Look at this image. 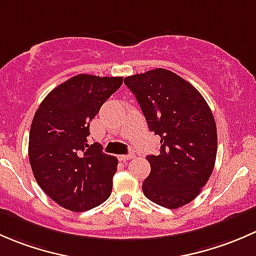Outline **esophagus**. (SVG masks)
<instances>
[{
    "mask_svg": "<svg viewBox=\"0 0 256 256\" xmlns=\"http://www.w3.org/2000/svg\"><path fill=\"white\" fill-rule=\"evenodd\" d=\"M134 156H136V154H134V152H129V154H127V155H120V160H122V162H127V160L133 159Z\"/></svg>",
    "mask_w": 256,
    "mask_h": 256,
    "instance_id": "obj_1",
    "label": "esophagus"
}]
</instances>
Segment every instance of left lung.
Returning a JSON list of instances; mask_svg holds the SVG:
<instances>
[{"label":"left lung","mask_w":256,"mask_h":256,"mask_svg":"<svg viewBox=\"0 0 256 256\" xmlns=\"http://www.w3.org/2000/svg\"><path fill=\"white\" fill-rule=\"evenodd\" d=\"M126 86L140 104L150 132L160 136L158 155H148L143 182L146 198L159 206L182 207L196 198L212 175L217 127L202 94L181 76L154 69L128 76Z\"/></svg>","instance_id":"obj_1"}]
</instances>
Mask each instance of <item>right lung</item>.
Masks as SVG:
<instances>
[{
    "instance_id": "right-lung-1",
    "label": "right lung",
    "mask_w": 256,
    "mask_h": 256,
    "mask_svg": "<svg viewBox=\"0 0 256 256\" xmlns=\"http://www.w3.org/2000/svg\"><path fill=\"white\" fill-rule=\"evenodd\" d=\"M122 78L80 74L43 100L30 132V162L38 185L59 206L85 212L112 192L116 156L88 144L90 122L120 88Z\"/></svg>"
}]
</instances>
